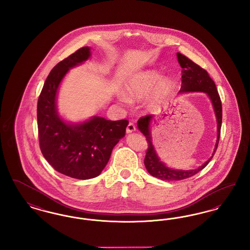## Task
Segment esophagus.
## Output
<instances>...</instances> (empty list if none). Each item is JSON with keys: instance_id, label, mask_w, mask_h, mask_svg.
Segmentation results:
<instances>
[{"instance_id": "34e87169", "label": "esophagus", "mask_w": 250, "mask_h": 250, "mask_svg": "<svg viewBox=\"0 0 250 250\" xmlns=\"http://www.w3.org/2000/svg\"><path fill=\"white\" fill-rule=\"evenodd\" d=\"M135 130H136L135 125H134L133 123H129L128 125H127V127H126V132H127V133H132V132H134Z\"/></svg>"}]
</instances>
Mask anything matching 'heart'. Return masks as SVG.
<instances>
[{"mask_svg":"<svg viewBox=\"0 0 250 250\" xmlns=\"http://www.w3.org/2000/svg\"><path fill=\"white\" fill-rule=\"evenodd\" d=\"M161 72L156 69H145L137 72L126 79L125 89L132 98L137 99H142L151 92L147 97V106L155 107L161 103L173 85L169 78H161ZM128 96L125 92H121L120 100L125 103H129L130 98Z\"/></svg>","mask_w":250,"mask_h":250,"instance_id":"obj_1","label":"heart"}]
</instances>
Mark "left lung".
Here are the masks:
<instances>
[{"label":"left lung","mask_w":250,"mask_h":250,"mask_svg":"<svg viewBox=\"0 0 250 250\" xmlns=\"http://www.w3.org/2000/svg\"><path fill=\"white\" fill-rule=\"evenodd\" d=\"M177 59L180 63V66L183 68L182 71V86L179 91L180 95L186 93H204L208 95L212 107L214 109V116L216 120V142L214 144V152L212 156L205 161L202 166L197 168L191 169H178L174 167H169L160 159L155 151V146L153 144L152 138V123L154 121V115H147L138 121L137 126L138 129L143 133L146 138L148 143V150L144 158V165L148 172L155 178L160 179L163 181H179L183 179L189 178L195 175L202 168L208 165V163L213 158L214 153L216 151L219 137H220V129L222 124V106L221 100L216 90V86L214 81L210 78L206 70H204L201 66L196 64L190 59L186 57L185 55L177 52Z\"/></svg>","instance_id":"obj_1"}]
</instances>
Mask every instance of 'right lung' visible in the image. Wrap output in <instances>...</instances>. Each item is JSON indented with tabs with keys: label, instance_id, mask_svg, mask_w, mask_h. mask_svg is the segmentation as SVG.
<instances>
[{
	"label": "right lung",
	"instance_id": "right-lung-1",
	"mask_svg": "<svg viewBox=\"0 0 250 250\" xmlns=\"http://www.w3.org/2000/svg\"><path fill=\"white\" fill-rule=\"evenodd\" d=\"M92 55L84 47L57 63L44 83L37 102V126L41 152L55 170L72 178L98 176L112 149L125 135L128 121H109L100 116L73 123L60 115L57 96L68 71Z\"/></svg>",
	"mask_w": 250,
	"mask_h": 250
}]
</instances>
